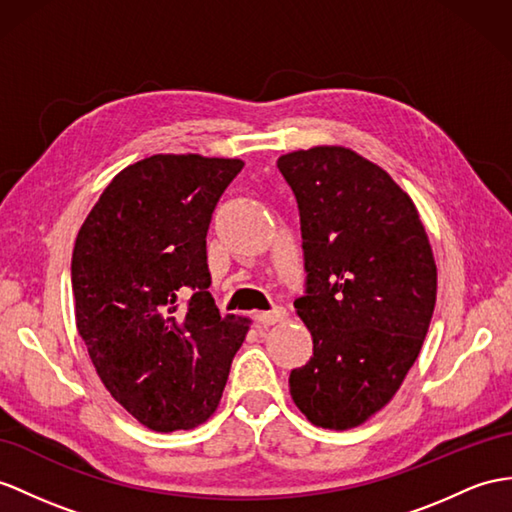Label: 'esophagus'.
Returning a JSON list of instances; mask_svg holds the SVG:
<instances>
[{
	"label": "esophagus",
	"mask_w": 512,
	"mask_h": 512,
	"mask_svg": "<svg viewBox=\"0 0 512 512\" xmlns=\"http://www.w3.org/2000/svg\"><path fill=\"white\" fill-rule=\"evenodd\" d=\"M286 317V310L284 308H280V306H276V308H271V310H267V313H258L254 319H256V323L258 326H263V328H267V326H273V323H278V321H282Z\"/></svg>",
	"instance_id": "obj_1"
}]
</instances>
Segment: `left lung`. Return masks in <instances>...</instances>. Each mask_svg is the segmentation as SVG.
<instances>
[{
	"label": "left lung",
	"instance_id": "1",
	"mask_svg": "<svg viewBox=\"0 0 512 512\" xmlns=\"http://www.w3.org/2000/svg\"><path fill=\"white\" fill-rule=\"evenodd\" d=\"M278 169L302 230L306 291L295 310L313 336L291 397L315 426L356 428L419 356L436 302L432 247L413 199L352 149H299Z\"/></svg>",
	"mask_w": 512,
	"mask_h": 512
}]
</instances>
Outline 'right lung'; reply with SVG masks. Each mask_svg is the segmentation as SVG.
<instances>
[{"instance_id": "right-lung-1", "label": "right lung", "mask_w": 512, "mask_h": 512, "mask_svg": "<svg viewBox=\"0 0 512 512\" xmlns=\"http://www.w3.org/2000/svg\"><path fill=\"white\" fill-rule=\"evenodd\" d=\"M239 158L156 154L117 173L71 258L76 323L110 395L156 432L204 423L249 323L208 293L206 234Z\"/></svg>"}]
</instances>
